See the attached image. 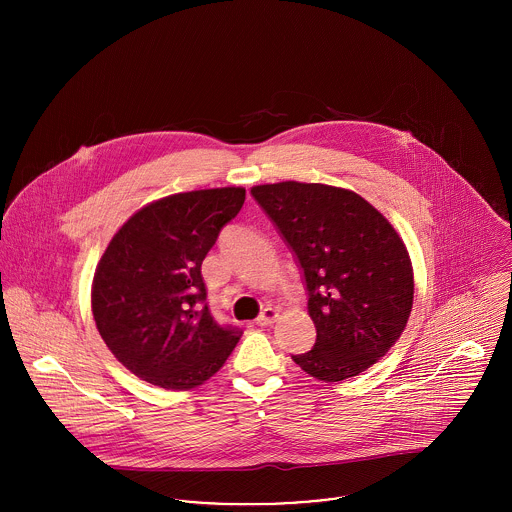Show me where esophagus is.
I'll list each match as a JSON object with an SVG mask.
<instances>
[{"label":"esophagus","mask_w":512,"mask_h":512,"mask_svg":"<svg viewBox=\"0 0 512 512\" xmlns=\"http://www.w3.org/2000/svg\"><path fill=\"white\" fill-rule=\"evenodd\" d=\"M276 319H278V311L274 307H264L262 313L256 317V325L266 327V325H272Z\"/></svg>","instance_id":"34e87169"}]
</instances>
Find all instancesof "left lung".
<instances>
[{
	"instance_id": "obj_1",
	"label": "left lung",
	"mask_w": 512,
	"mask_h": 512,
	"mask_svg": "<svg viewBox=\"0 0 512 512\" xmlns=\"http://www.w3.org/2000/svg\"><path fill=\"white\" fill-rule=\"evenodd\" d=\"M250 193L303 274L317 339L293 363L325 382L374 365L398 341L412 311V264L398 232L347 189L284 181Z\"/></svg>"
}]
</instances>
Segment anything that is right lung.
Listing matches in <instances>:
<instances>
[{
    "instance_id": "1",
    "label": "right lung",
    "mask_w": 512,
    "mask_h": 512,
    "mask_svg": "<svg viewBox=\"0 0 512 512\" xmlns=\"http://www.w3.org/2000/svg\"><path fill=\"white\" fill-rule=\"evenodd\" d=\"M246 199L242 187L165 197L138 211L94 274L92 313L114 357L142 380L187 390L211 378L242 331L219 325L201 264Z\"/></svg>"
}]
</instances>
